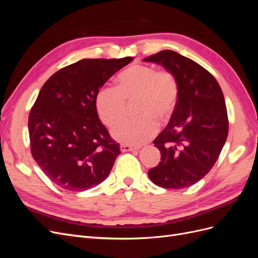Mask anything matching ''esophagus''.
I'll return each mask as SVG.
<instances>
[{
    "mask_svg": "<svg viewBox=\"0 0 258 258\" xmlns=\"http://www.w3.org/2000/svg\"><path fill=\"white\" fill-rule=\"evenodd\" d=\"M135 150H138V147H134V146L128 145V144H120V151L122 153L131 152V151H135Z\"/></svg>",
    "mask_w": 258,
    "mask_h": 258,
    "instance_id": "obj_1",
    "label": "esophagus"
}]
</instances>
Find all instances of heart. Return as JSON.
I'll use <instances>...</instances> for the list:
<instances>
[{"mask_svg":"<svg viewBox=\"0 0 258 258\" xmlns=\"http://www.w3.org/2000/svg\"><path fill=\"white\" fill-rule=\"evenodd\" d=\"M178 99V84L169 71H157L154 67L135 63L117 79V87L102 88L96 97L98 115L107 127H114L126 115L127 103L134 102L136 118L117 126L112 136L123 144L140 145L156 135L158 122L172 117Z\"/></svg>","mask_w":258,"mask_h":258,"instance_id":"obj_1","label":"heart"}]
</instances>
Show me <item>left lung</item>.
<instances>
[{
	"mask_svg": "<svg viewBox=\"0 0 258 258\" xmlns=\"http://www.w3.org/2000/svg\"><path fill=\"white\" fill-rule=\"evenodd\" d=\"M144 61L162 66L178 84L175 111L153 142L161 161L148 176L163 188L182 189L209 173L227 139L223 91L205 68L175 51L161 50Z\"/></svg>",
	"mask_w": 258,
	"mask_h": 258,
	"instance_id": "left-lung-1",
	"label": "left lung"
}]
</instances>
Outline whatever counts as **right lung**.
I'll return each instance as SVG.
<instances>
[{"instance_id": "add662e5", "label": "right lung", "mask_w": 258, "mask_h": 258, "mask_svg": "<svg viewBox=\"0 0 258 258\" xmlns=\"http://www.w3.org/2000/svg\"><path fill=\"white\" fill-rule=\"evenodd\" d=\"M132 60L83 59L43 85L29 115L31 154L61 188L87 190L110 174L120 150L99 118L96 97Z\"/></svg>"}]
</instances>
